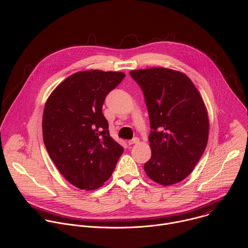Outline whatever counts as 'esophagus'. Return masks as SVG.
I'll use <instances>...</instances> for the list:
<instances>
[{
	"instance_id": "obj_1",
	"label": "esophagus",
	"mask_w": 248,
	"mask_h": 248,
	"mask_svg": "<svg viewBox=\"0 0 248 248\" xmlns=\"http://www.w3.org/2000/svg\"><path fill=\"white\" fill-rule=\"evenodd\" d=\"M139 142V139L137 137H134L133 139L131 140H128V144L129 145H132V144H137Z\"/></svg>"
}]
</instances>
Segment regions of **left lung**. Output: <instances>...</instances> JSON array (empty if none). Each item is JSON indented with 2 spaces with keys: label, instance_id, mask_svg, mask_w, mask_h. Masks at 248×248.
<instances>
[{
  "label": "left lung",
  "instance_id": "left-lung-1",
  "mask_svg": "<svg viewBox=\"0 0 248 248\" xmlns=\"http://www.w3.org/2000/svg\"><path fill=\"white\" fill-rule=\"evenodd\" d=\"M141 87L149 114L152 151L144 170L162 186L185 180L208 142L209 119L203 99L183 73L165 67L131 70Z\"/></svg>",
  "mask_w": 248,
  "mask_h": 248
}]
</instances>
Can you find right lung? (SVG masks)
Returning a JSON list of instances; mask_svg holds the SVG:
<instances>
[{
  "label": "right lung",
  "mask_w": 248,
  "mask_h": 248,
  "mask_svg": "<svg viewBox=\"0 0 248 248\" xmlns=\"http://www.w3.org/2000/svg\"><path fill=\"white\" fill-rule=\"evenodd\" d=\"M124 77L97 69L78 72L60 83L45 104L46 149L64 179L80 189L102 186L124 152L110 136L102 107Z\"/></svg>",
  "instance_id": "obj_1"
}]
</instances>
